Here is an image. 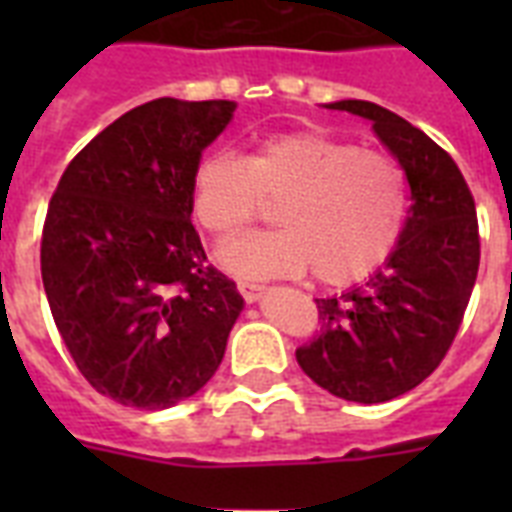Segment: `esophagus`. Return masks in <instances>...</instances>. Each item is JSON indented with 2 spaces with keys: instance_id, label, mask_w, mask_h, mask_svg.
Returning a JSON list of instances; mask_svg holds the SVG:
<instances>
[{
  "instance_id": "obj_1",
  "label": "esophagus",
  "mask_w": 512,
  "mask_h": 512,
  "mask_svg": "<svg viewBox=\"0 0 512 512\" xmlns=\"http://www.w3.org/2000/svg\"><path fill=\"white\" fill-rule=\"evenodd\" d=\"M239 292L247 303H257V300H263L265 297V287H260V284H255V281H241Z\"/></svg>"
}]
</instances>
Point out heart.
<instances>
[{
	"label": "heart",
	"instance_id": "heart-1",
	"mask_svg": "<svg viewBox=\"0 0 512 512\" xmlns=\"http://www.w3.org/2000/svg\"><path fill=\"white\" fill-rule=\"evenodd\" d=\"M281 201L284 228L223 249V265L244 279L311 271L327 287H350L380 271L404 233L406 175L390 156L361 151L324 132L268 135L244 159L204 156L193 172L196 223L233 241Z\"/></svg>",
	"mask_w": 512,
	"mask_h": 512
}]
</instances>
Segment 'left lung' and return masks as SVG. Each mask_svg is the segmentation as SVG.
Listing matches in <instances>:
<instances>
[{
  "label": "left lung",
  "mask_w": 512,
  "mask_h": 512,
  "mask_svg": "<svg viewBox=\"0 0 512 512\" xmlns=\"http://www.w3.org/2000/svg\"><path fill=\"white\" fill-rule=\"evenodd\" d=\"M329 108L372 122L404 167L412 207L385 268L316 300L321 335L297 348V364L332 396L382 404L436 372L460 332L481 263L476 201L452 156L406 119L369 100Z\"/></svg>",
  "instance_id": "left-lung-1"
}]
</instances>
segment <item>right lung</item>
Wrapping results in <instances>:
<instances>
[{
    "label": "right lung",
    "instance_id": "add662e5",
    "mask_svg": "<svg viewBox=\"0 0 512 512\" xmlns=\"http://www.w3.org/2000/svg\"><path fill=\"white\" fill-rule=\"evenodd\" d=\"M233 100L159 98L71 159L42 228L52 319L82 377L124 406L167 409L212 380L244 297L191 223L201 151Z\"/></svg>",
    "mask_w": 512,
    "mask_h": 512
}]
</instances>
